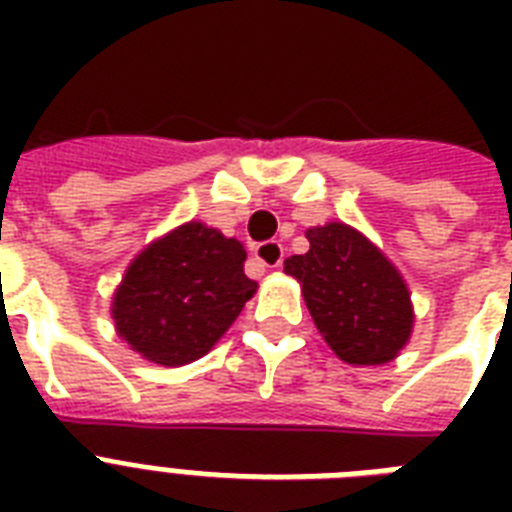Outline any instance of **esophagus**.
Returning a JSON list of instances; mask_svg holds the SVG:
<instances>
[{
    "label": "esophagus",
    "mask_w": 512,
    "mask_h": 512,
    "mask_svg": "<svg viewBox=\"0 0 512 512\" xmlns=\"http://www.w3.org/2000/svg\"><path fill=\"white\" fill-rule=\"evenodd\" d=\"M252 257H255V263H260L263 268H279L281 260H284V247H281L279 241H263V244H257L252 249Z\"/></svg>",
    "instance_id": "obj_1"
}]
</instances>
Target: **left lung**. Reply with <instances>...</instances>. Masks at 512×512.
Instances as JSON below:
<instances>
[{"label": "left lung", "mask_w": 512, "mask_h": 512, "mask_svg": "<svg viewBox=\"0 0 512 512\" xmlns=\"http://www.w3.org/2000/svg\"><path fill=\"white\" fill-rule=\"evenodd\" d=\"M311 249L284 260L329 348L348 364H385L412 332V303L401 273L350 225L305 233Z\"/></svg>", "instance_id": "obj_1"}]
</instances>
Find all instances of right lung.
<instances>
[{
	"instance_id": "obj_1",
	"label": "right lung",
	"mask_w": 512,
	"mask_h": 512,
	"mask_svg": "<svg viewBox=\"0 0 512 512\" xmlns=\"http://www.w3.org/2000/svg\"><path fill=\"white\" fill-rule=\"evenodd\" d=\"M244 260L241 241L201 223L180 225L130 265L111 308L119 335L154 364H191L255 295Z\"/></svg>"
}]
</instances>
